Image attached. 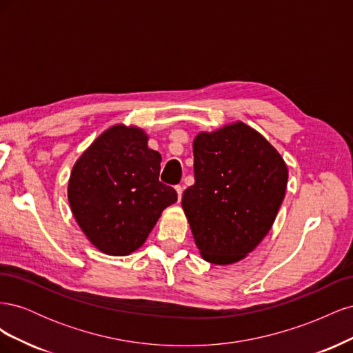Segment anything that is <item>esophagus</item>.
<instances>
[{"label":"esophagus","mask_w":353,"mask_h":353,"mask_svg":"<svg viewBox=\"0 0 353 353\" xmlns=\"http://www.w3.org/2000/svg\"><path fill=\"white\" fill-rule=\"evenodd\" d=\"M175 190H176V193H178V200H181V197H183V187H181V185H176L175 187Z\"/></svg>","instance_id":"obj_1"}]
</instances>
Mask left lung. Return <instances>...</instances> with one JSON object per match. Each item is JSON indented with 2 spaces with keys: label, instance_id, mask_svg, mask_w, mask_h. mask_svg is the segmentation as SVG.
Here are the masks:
<instances>
[{
  "label": "left lung",
  "instance_id": "8db88e82",
  "mask_svg": "<svg viewBox=\"0 0 353 353\" xmlns=\"http://www.w3.org/2000/svg\"><path fill=\"white\" fill-rule=\"evenodd\" d=\"M194 179L183 209L201 258L236 263L270 232L285 196L280 153L243 122L200 132L193 143Z\"/></svg>",
  "mask_w": 353,
  "mask_h": 353
}]
</instances>
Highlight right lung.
I'll use <instances>...</instances> for the list:
<instances>
[{
  "mask_svg": "<svg viewBox=\"0 0 353 353\" xmlns=\"http://www.w3.org/2000/svg\"><path fill=\"white\" fill-rule=\"evenodd\" d=\"M137 126L113 125L73 165L68 199L74 219L100 252L140 249L176 191L159 181L162 156Z\"/></svg>",
  "mask_w": 353,
  "mask_h": 353,
  "instance_id": "1",
  "label": "right lung"
}]
</instances>
